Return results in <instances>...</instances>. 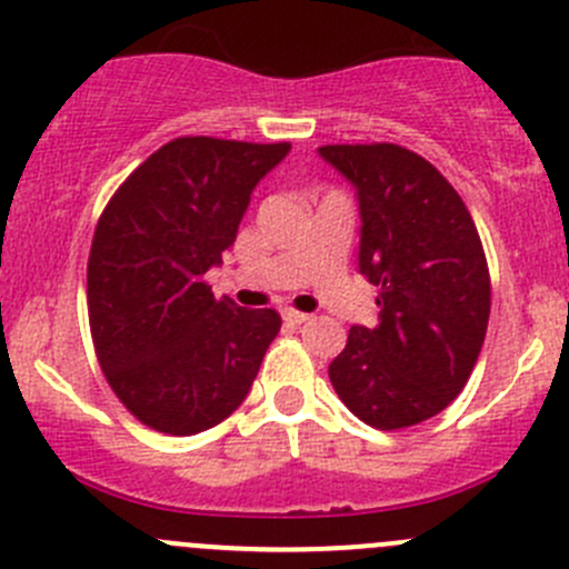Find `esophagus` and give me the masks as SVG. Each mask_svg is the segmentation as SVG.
I'll list each match as a JSON object with an SVG mask.
<instances>
[{
    "instance_id": "obj_1",
    "label": "esophagus",
    "mask_w": 569,
    "mask_h": 569,
    "mask_svg": "<svg viewBox=\"0 0 569 569\" xmlns=\"http://www.w3.org/2000/svg\"><path fill=\"white\" fill-rule=\"evenodd\" d=\"M283 319L289 325H302L311 319V313H302V311H295V308H283Z\"/></svg>"
}]
</instances>
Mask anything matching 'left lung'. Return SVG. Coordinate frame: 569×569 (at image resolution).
Instances as JSON below:
<instances>
[{"label":"left lung","mask_w":569,"mask_h":569,"mask_svg":"<svg viewBox=\"0 0 569 569\" xmlns=\"http://www.w3.org/2000/svg\"><path fill=\"white\" fill-rule=\"evenodd\" d=\"M319 156L358 191V269L378 286L375 328H350L330 361L336 395L361 422L400 431L437 417L470 380L492 283L459 191L400 144H328Z\"/></svg>","instance_id":"8db88e82"}]
</instances>
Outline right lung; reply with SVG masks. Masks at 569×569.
Segmentation results:
<instances>
[{"mask_svg": "<svg viewBox=\"0 0 569 569\" xmlns=\"http://www.w3.org/2000/svg\"><path fill=\"white\" fill-rule=\"evenodd\" d=\"M289 141L174 138L116 189L88 256L93 350L121 406L147 428L191 437L244 402L280 330L272 308L217 300L222 263L258 180Z\"/></svg>", "mask_w": 569, "mask_h": 569, "instance_id": "obj_1", "label": "right lung"}]
</instances>
